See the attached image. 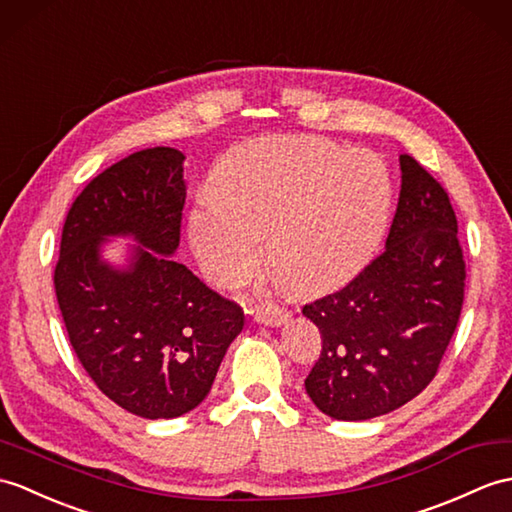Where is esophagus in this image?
Here are the masks:
<instances>
[{
  "label": "esophagus",
  "instance_id": "1",
  "mask_svg": "<svg viewBox=\"0 0 512 512\" xmlns=\"http://www.w3.org/2000/svg\"><path fill=\"white\" fill-rule=\"evenodd\" d=\"M246 312L251 314L257 320V323L268 325V327H279L290 318V312L285 310V307H279V305H268V307L255 305V307H248Z\"/></svg>",
  "mask_w": 512,
  "mask_h": 512
}]
</instances>
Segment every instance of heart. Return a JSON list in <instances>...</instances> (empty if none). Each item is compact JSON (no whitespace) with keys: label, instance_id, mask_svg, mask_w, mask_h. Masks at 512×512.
Wrapping results in <instances>:
<instances>
[{"label":"heart","instance_id":"1","mask_svg":"<svg viewBox=\"0 0 512 512\" xmlns=\"http://www.w3.org/2000/svg\"><path fill=\"white\" fill-rule=\"evenodd\" d=\"M211 194L189 220L205 275L251 277L266 235L272 272L296 294L347 281L373 253L390 205L382 161L320 137H281L233 154Z\"/></svg>","mask_w":512,"mask_h":512}]
</instances>
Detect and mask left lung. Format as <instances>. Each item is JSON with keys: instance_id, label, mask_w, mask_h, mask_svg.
<instances>
[{"instance_id": "8db88e82", "label": "left lung", "mask_w": 512, "mask_h": 512, "mask_svg": "<svg viewBox=\"0 0 512 512\" xmlns=\"http://www.w3.org/2000/svg\"><path fill=\"white\" fill-rule=\"evenodd\" d=\"M399 165L386 251L342 290L303 307L323 338L305 390L338 421L373 419L417 397L434 379L465 301L449 196L410 154Z\"/></svg>"}]
</instances>
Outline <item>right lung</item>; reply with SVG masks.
<instances>
[{"mask_svg":"<svg viewBox=\"0 0 512 512\" xmlns=\"http://www.w3.org/2000/svg\"><path fill=\"white\" fill-rule=\"evenodd\" d=\"M183 152L146 148L113 163L71 205L54 270L58 307L80 364L106 397L144 419H174L209 395L244 327L170 255L181 240ZM130 234L128 269L99 257L106 236Z\"/></svg>","mask_w":512,"mask_h":512,"instance_id":"obj_1","label":"right lung"}]
</instances>
